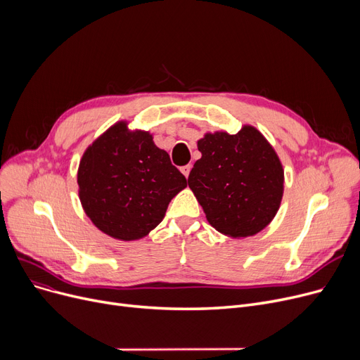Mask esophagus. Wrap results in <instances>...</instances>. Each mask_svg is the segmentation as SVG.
I'll use <instances>...</instances> for the list:
<instances>
[{
	"instance_id": "1",
	"label": "esophagus",
	"mask_w": 360,
	"mask_h": 360,
	"mask_svg": "<svg viewBox=\"0 0 360 360\" xmlns=\"http://www.w3.org/2000/svg\"><path fill=\"white\" fill-rule=\"evenodd\" d=\"M181 172L185 175V178H188V175H190L191 172V165H185L181 167Z\"/></svg>"
}]
</instances>
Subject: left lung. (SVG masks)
Returning a JSON list of instances; mask_svg holds the SVG:
<instances>
[{"label": "left lung", "instance_id": "1", "mask_svg": "<svg viewBox=\"0 0 360 360\" xmlns=\"http://www.w3.org/2000/svg\"><path fill=\"white\" fill-rule=\"evenodd\" d=\"M188 185L213 228L247 238L271 223L285 190V170L273 146L252 125L236 134L207 132Z\"/></svg>", "mask_w": 360, "mask_h": 360}]
</instances>
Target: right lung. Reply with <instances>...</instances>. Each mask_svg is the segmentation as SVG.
I'll return each mask as SVG.
<instances>
[{"instance_id":"right-lung-1","label":"right lung","mask_w":360,"mask_h":360,"mask_svg":"<svg viewBox=\"0 0 360 360\" xmlns=\"http://www.w3.org/2000/svg\"><path fill=\"white\" fill-rule=\"evenodd\" d=\"M77 184L83 210L99 231L137 240L163 220L186 179L148 131L120 121L86 148Z\"/></svg>"}]
</instances>
